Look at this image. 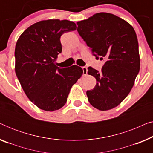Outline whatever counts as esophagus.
Returning a JSON list of instances; mask_svg holds the SVG:
<instances>
[{"mask_svg":"<svg viewBox=\"0 0 153 153\" xmlns=\"http://www.w3.org/2000/svg\"><path fill=\"white\" fill-rule=\"evenodd\" d=\"M82 69H83V75H86L87 73H88V68H86V67H83Z\"/></svg>","mask_w":153,"mask_h":153,"instance_id":"1","label":"esophagus"}]
</instances>
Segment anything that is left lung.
Segmentation results:
<instances>
[{"label": "left lung", "mask_w": 153, "mask_h": 153, "mask_svg": "<svg viewBox=\"0 0 153 153\" xmlns=\"http://www.w3.org/2000/svg\"><path fill=\"white\" fill-rule=\"evenodd\" d=\"M77 31L96 58L106 59L101 72L90 67L95 87L88 91V101L100 111L118 106L131 91L140 70L139 43L134 29L113 14L96 13L77 22Z\"/></svg>", "instance_id": "1"}]
</instances>
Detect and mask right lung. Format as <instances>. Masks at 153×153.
Masks as SVG:
<instances>
[{
    "instance_id": "add662e5",
    "label": "right lung",
    "mask_w": 153,
    "mask_h": 153,
    "mask_svg": "<svg viewBox=\"0 0 153 153\" xmlns=\"http://www.w3.org/2000/svg\"><path fill=\"white\" fill-rule=\"evenodd\" d=\"M76 29L68 20L48 19L26 29L15 47V72L28 99L40 109L53 111L67 102L71 88L83 74L81 67L56 66L62 52L60 37Z\"/></svg>"
}]
</instances>
